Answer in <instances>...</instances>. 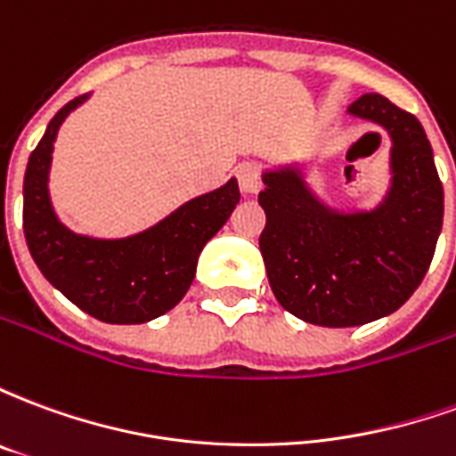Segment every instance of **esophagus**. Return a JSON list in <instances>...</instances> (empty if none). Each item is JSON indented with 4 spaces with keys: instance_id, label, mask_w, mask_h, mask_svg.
Wrapping results in <instances>:
<instances>
[{
    "instance_id": "obj_1",
    "label": "esophagus",
    "mask_w": 456,
    "mask_h": 456,
    "mask_svg": "<svg viewBox=\"0 0 456 456\" xmlns=\"http://www.w3.org/2000/svg\"><path fill=\"white\" fill-rule=\"evenodd\" d=\"M237 180H239V190L244 195H256L261 190V173H258L256 166H241L237 170Z\"/></svg>"
}]
</instances>
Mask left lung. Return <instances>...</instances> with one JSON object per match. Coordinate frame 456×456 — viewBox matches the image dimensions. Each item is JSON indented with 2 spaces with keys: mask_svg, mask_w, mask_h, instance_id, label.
<instances>
[{
  "mask_svg": "<svg viewBox=\"0 0 456 456\" xmlns=\"http://www.w3.org/2000/svg\"><path fill=\"white\" fill-rule=\"evenodd\" d=\"M388 139V188L371 208L332 205L307 173L313 160L261 170L258 247L268 283L290 315L317 327H359L395 313L430 268L442 232L444 192L422 124L383 94L346 107Z\"/></svg>",
  "mask_w": 456,
  "mask_h": 456,
  "instance_id": "1",
  "label": "left lung"
}]
</instances>
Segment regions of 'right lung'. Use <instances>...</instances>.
Masks as SVG:
<instances>
[{
	"mask_svg": "<svg viewBox=\"0 0 456 456\" xmlns=\"http://www.w3.org/2000/svg\"><path fill=\"white\" fill-rule=\"evenodd\" d=\"M75 97L45 126L24 175V234L36 266L70 303L110 325H141L166 315L188 293L200 251L224 227L239 202L237 178L183 202L153 227L129 237L77 234L55 215L48 190L53 143Z\"/></svg>",
	"mask_w": 456,
	"mask_h": 456,
	"instance_id": "right-lung-1",
	"label": "right lung"
}]
</instances>
